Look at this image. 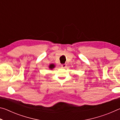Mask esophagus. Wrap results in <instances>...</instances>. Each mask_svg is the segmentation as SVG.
I'll return each instance as SVG.
<instances>
[{"mask_svg": "<svg viewBox=\"0 0 120 120\" xmlns=\"http://www.w3.org/2000/svg\"><path fill=\"white\" fill-rule=\"evenodd\" d=\"M61 67L62 68H66V67H67V64H62L61 65Z\"/></svg>", "mask_w": 120, "mask_h": 120, "instance_id": "1", "label": "esophagus"}]
</instances>
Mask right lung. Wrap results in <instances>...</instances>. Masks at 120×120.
Returning <instances> with one entry per match:
<instances>
[{
  "mask_svg": "<svg viewBox=\"0 0 120 120\" xmlns=\"http://www.w3.org/2000/svg\"><path fill=\"white\" fill-rule=\"evenodd\" d=\"M55 67H56V66L54 65V64H50L49 66V68L50 69H51V70H52Z\"/></svg>",
  "mask_w": 120,
  "mask_h": 120,
  "instance_id": "1",
  "label": "right lung"
}]
</instances>
